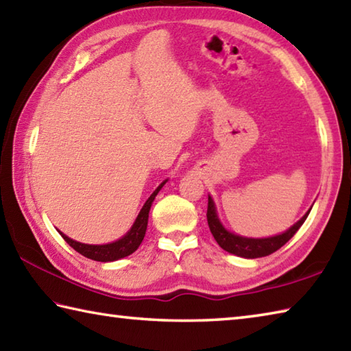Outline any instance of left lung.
Here are the masks:
<instances>
[{
	"instance_id": "8db88e82",
	"label": "left lung",
	"mask_w": 351,
	"mask_h": 351,
	"mask_svg": "<svg viewBox=\"0 0 351 351\" xmlns=\"http://www.w3.org/2000/svg\"><path fill=\"white\" fill-rule=\"evenodd\" d=\"M308 213L284 234L270 237V238H244V237H238L235 234L228 232V230L221 226L220 220H218V217L215 214L214 202L210 197L208 198L206 217H208V224H209L210 232H213L215 241L221 249H224L229 254H234L243 258H260V256H267L270 254H274L280 247H282L290 238L298 232V229L302 226V223L306 221Z\"/></svg>"
}]
</instances>
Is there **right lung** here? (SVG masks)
I'll list each match as a JSON object with an SVG mask.
<instances>
[{
  "label": "right lung",
  "instance_id": "add662e5",
  "mask_svg": "<svg viewBox=\"0 0 351 351\" xmlns=\"http://www.w3.org/2000/svg\"><path fill=\"white\" fill-rule=\"evenodd\" d=\"M165 182H167V180H165ZM165 182L154 191L153 194H151V197L148 198L147 203L143 204L141 214L137 215L133 228H131L130 232L125 235L123 238H121V240H117L114 243H110V244H101V246H95V244L77 243L75 240H71V238H69L67 235H64L62 232H59V234H61L64 240L67 241L70 246L76 250V252L90 258V260L108 263V261H116V260H119V258L128 256V255L133 254L134 250H137L138 246H141V243H142L143 237H145V232H147L148 214H149L151 204H153L156 195L158 194V191L162 189Z\"/></svg>",
  "mask_w": 351,
  "mask_h": 351
}]
</instances>
